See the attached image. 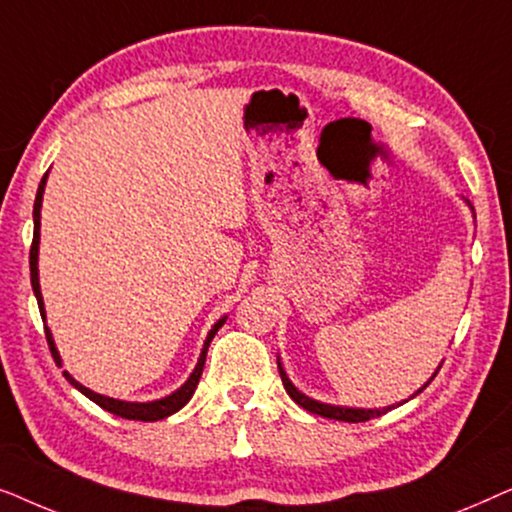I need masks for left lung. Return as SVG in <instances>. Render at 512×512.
I'll return each instance as SVG.
<instances>
[{"instance_id":"left-lung-1","label":"left lung","mask_w":512,"mask_h":512,"mask_svg":"<svg viewBox=\"0 0 512 512\" xmlns=\"http://www.w3.org/2000/svg\"><path fill=\"white\" fill-rule=\"evenodd\" d=\"M466 205L471 207V202L466 200ZM471 209H473V207H471ZM440 366H443V363H440ZM440 366L436 368V373L431 375V380L438 375ZM277 368H279V375H282V382H284L286 394H289V396L293 398V401H296V403L300 405V408H305L307 412H312V415L328 417V419H338V422H354V424H356V422H368V419H373V417H380V415H384V412H389L391 408H394V405H387V408H347V405L321 403V401H317V398L305 396L303 391L296 389V384H293V382L289 380V375H286V370H284V366H282V361H279V356H277ZM431 380L426 382L422 389H417L415 394H412L410 398H415L417 394H422V391L431 384ZM403 403H405V401H403ZM398 405H401V403H398Z\"/></svg>"}]
</instances>
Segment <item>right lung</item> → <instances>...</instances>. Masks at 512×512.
I'll list each match as a JSON object with an SVG mask.
<instances>
[{
	"label": "right lung",
	"mask_w": 512,
	"mask_h": 512,
	"mask_svg": "<svg viewBox=\"0 0 512 512\" xmlns=\"http://www.w3.org/2000/svg\"><path fill=\"white\" fill-rule=\"evenodd\" d=\"M46 179H48V172L44 174V179H41V184L37 188V200H34V240H32V249H30V277H32V291L34 296H37V303H39V312H41V319L46 321V307H44V296H41V286H39V230H41V202H44V188H46ZM228 317H221L216 324L212 326V331L207 333V340L205 345H202V352H200V359L195 363L193 373L188 380L181 384L177 391H172L170 396H163L158 398V401H146V403H135V401H118V398H109V396H102L97 394V391L83 387L81 382H76L72 375L65 370V377L69 380L72 387H76L81 391L83 396H88L90 401L100 405L102 410L107 412H114L116 417H125V419H137V422H158V419H165L174 415V412L184 408V405L191 401V396L195 394V387H198L200 382V375H202V368H205V359H207V349H209V342L216 335V331L226 324ZM46 340H48V347H51V354L55 363H62L60 359V352L58 347H55V340H53V333L51 328L46 326Z\"/></svg>",
	"instance_id": "1"
}]
</instances>
